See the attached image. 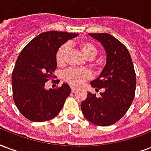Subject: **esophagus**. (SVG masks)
I'll return each mask as SVG.
<instances>
[{
    "mask_svg": "<svg viewBox=\"0 0 151 151\" xmlns=\"http://www.w3.org/2000/svg\"><path fill=\"white\" fill-rule=\"evenodd\" d=\"M71 92H74L77 90V88H76V87H75V86H71Z\"/></svg>",
    "mask_w": 151,
    "mask_h": 151,
    "instance_id": "obj_1",
    "label": "esophagus"
}]
</instances>
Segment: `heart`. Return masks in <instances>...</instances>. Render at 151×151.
<instances>
[{"instance_id": "b5f03b06", "label": "heart", "mask_w": 151, "mask_h": 151, "mask_svg": "<svg viewBox=\"0 0 151 151\" xmlns=\"http://www.w3.org/2000/svg\"><path fill=\"white\" fill-rule=\"evenodd\" d=\"M79 47L84 56L89 59H92L97 55L96 47L88 42H81L79 43ZM68 50V44H63L56 52V63L59 66H62L65 63L66 55ZM92 76V71L88 69L76 70V69H69L66 71L63 74V79L67 83L72 85H81L86 80L91 79Z\"/></svg>"}]
</instances>
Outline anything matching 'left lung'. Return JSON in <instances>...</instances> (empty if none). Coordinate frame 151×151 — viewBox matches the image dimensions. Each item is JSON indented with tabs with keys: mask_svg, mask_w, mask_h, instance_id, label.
Returning a JSON list of instances; mask_svg holds the SVG:
<instances>
[{
	"mask_svg": "<svg viewBox=\"0 0 151 151\" xmlns=\"http://www.w3.org/2000/svg\"><path fill=\"white\" fill-rule=\"evenodd\" d=\"M99 41L106 53V64L91 85L100 92V96L88 92L81 102L83 116L92 124L108 126L118 122L130 107L136 89V74L128 49L112 35L88 34Z\"/></svg>",
	"mask_w": 151,
	"mask_h": 151,
	"instance_id": "obj_1",
	"label": "left lung"
}]
</instances>
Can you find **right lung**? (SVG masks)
Listing matches in <instances>:
<instances>
[{"label": "right lung", "instance_id": "right-lung-1", "mask_svg": "<svg viewBox=\"0 0 151 151\" xmlns=\"http://www.w3.org/2000/svg\"><path fill=\"white\" fill-rule=\"evenodd\" d=\"M78 34L47 31L42 33L24 47L12 74L14 103L26 118L42 122L56 116L71 93L68 83L58 88L47 89L45 83L53 78L57 68L56 52Z\"/></svg>", "mask_w": 151, "mask_h": 151}]
</instances>
